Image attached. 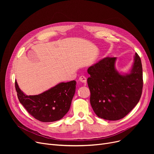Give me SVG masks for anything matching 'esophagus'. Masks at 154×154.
Masks as SVG:
<instances>
[{"mask_svg": "<svg viewBox=\"0 0 154 154\" xmlns=\"http://www.w3.org/2000/svg\"><path fill=\"white\" fill-rule=\"evenodd\" d=\"M79 80H80V81L81 82H82V83L86 84L87 79H86V77H84V76L82 75V76H80V77H79Z\"/></svg>", "mask_w": 154, "mask_h": 154, "instance_id": "esophagus-1", "label": "esophagus"}]
</instances>
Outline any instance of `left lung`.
Here are the masks:
<instances>
[{
    "instance_id": "1",
    "label": "left lung",
    "mask_w": 154,
    "mask_h": 154,
    "mask_svg": "<svg viewBox=\"0 0 154 154\" xmlns=\"http://www.w3.org/2000/svg\"><path fill=\"white\" fill-rule=\"evenodd\" d=\"M116 57H106L88 67L90 102L99 117L108 120L124 118L138 103L142 93L143 74L140 57L135 54L129 74L115 67Z\"/></svg>"
}]
</instances>
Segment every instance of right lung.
Instances as JSON below:
<instances>
[{
    "instance_id": "obj_1",
    "label": "right lung",
    "mask_w": 154,
    "mask_h": 154,
    "mask_svg": "<svg viewBox=\"0 0 154 154\" xmlns=\"http://www.w3.org/2000/svg\"><path fill=\"white\" fill-rule=\"evenodd\" d=\"M75 80L61 82L40 94L26 95L16 80L15 82L20 103L32 116L42 122H55L67 114L75 92Z\"/></svg>"
}]
</instances>
